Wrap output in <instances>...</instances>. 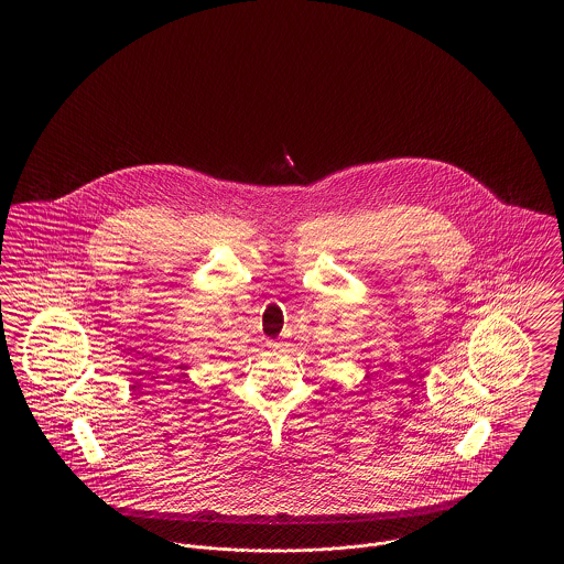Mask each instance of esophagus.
<instances>
[{"label":"esophagus","instance_id":"obj_1","mask_svg":"<svg viewBox=\"0 0 564 564\" xmlns=\"http://www.w3.org/2000/svg\"><path fill=\"white\" fill-rule=\"evenodd\" d=\"M270 349L279 350L285 347V343H269Z\"/></svg>","mask_w":564,"mask_h":564}]
</instances>
